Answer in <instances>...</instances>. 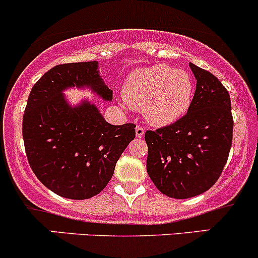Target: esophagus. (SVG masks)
I'll list each match as a JSON object with an SVG mask.
<instances>
[{
    "label": "esophagus",
    "mask_w": 258,
    "mask_h": 258,
    "mask_svg": "<svg viewBox=\"0 0 258 258\" xmlns=\"http://www.w3.org/2000/svg\"><path fill=\"white\" fill-rule=\"evenodd\" d=\"M136 136H137V137H143V136H144V128L142 126L136 127Z\"/></svg>",
    "instance_id": "34e87169"
}]
</instances>
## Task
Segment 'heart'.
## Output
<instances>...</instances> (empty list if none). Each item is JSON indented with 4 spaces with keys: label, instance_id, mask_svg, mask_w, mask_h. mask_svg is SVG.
Returning <instances> with one entry per match:
<instances>
[{
    "label": "heart",
    "instance_id": "heart-1",
    "mask_svg": "<svg viewBox=\"0 0 258 258\" xmlns=\"http://www.w3.org/2000/svg\"><path fill=\"white\" fill-rule=\"evenodd\" d=\"M126 104L143 110L147 122L161 127L175 122L187 111L194 95V81L183 70L166 63L137 69L123 86Z\"/></svg>",
    "mask_w": 258,
    "mask_h": 258
}]
</instances>
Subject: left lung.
<instances>
[{
  "label": "left lung",
  "mask_w": 258,
  "mask_h": 258,
  "mask_svg": "<svg viewBox=\"0 0 258 258\" xmlns=\"http://www.w3.org/2000/svg\"><path fill=\"white\" fill-rule=\"evenodd\" d=\"M189 67L197 84L187 114L144 134L149 177L161 194L177 200L198 196L217 182L233 142L228 90L211 72Z\"/></svg>",
  "instance_id": "left-lung-1"
}]
</instances>
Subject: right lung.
Masks as SVG:
<instances>
[{
    "mask_svg": "<svg viewBox=\"0 0 258 258\" xmlns=\"http://www.w3.org/2000/svg\"><path fill=\"white\" fill-rule=\"evenodd\" d=\"M88 87L111 100L97 61L57 64L34 84L23 115L28 161L42 185L58 196L87 200L105 188L115 165L136 136V124L114 126L84 100L71 106L64 89Z\"/></svg>",
    "mask_w": 258,
    "mask_h": 258,
    "instance_id": "1",
    "label": "right lung"
}]
</instances>
